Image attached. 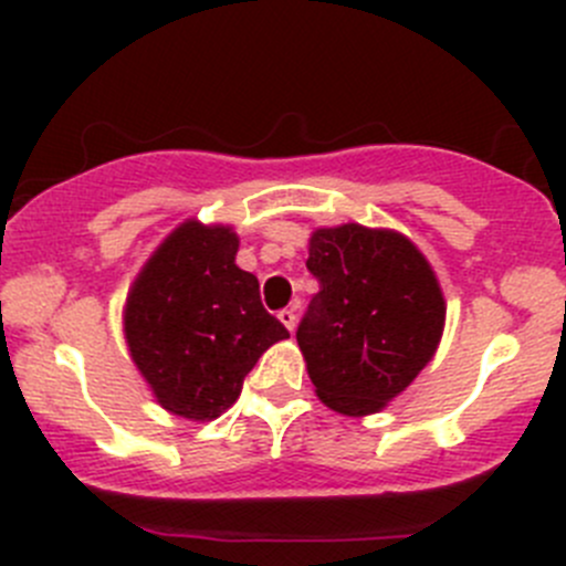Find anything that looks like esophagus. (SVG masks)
<instances>
[{"label":"esophagus","instance_id":"esophagus-1","mask_svg":"<svg viewBox=\"0 0 566 566\" xmlns=\"http://www.w3.org/2000/svg\"><path fill=\"white\" fill-rule=\"evenodd\" d=\"M279 319H282L284 328L293 331L295 328V310H282V312H279Z\"/></svg>","mask_w":566,"mask_h":566}]
</instances>
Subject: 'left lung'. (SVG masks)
Wrapping results in <instances>:
<instances>
[{
	"label": "left lung",
	"instance_id": "left-lung-1",
	"mask_svg": "<svg viewBox=\"0 0 566 566\" xmlns=\"http://www.w3.org/2000/svg\"><path fill=\"white\" fill-rule=\"evenodd\" d=\"M310 301L295 339L317 397L367 416L413 384L443 334L441 287L421 251L389 230L342 224L310 241Z\"/></svg>",
	"mask_w": 566,
	"mask_h": 566
}]
</instances>
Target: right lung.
Listing matches in <instances>:
<instances>
[{
  "mask_svg": "<svg viewBox=\"0 0 566 566\" xmlns=\"http://www.w3.org/2000/svg\"><path fill=\"white\" fill-rule=\"evenodd\" d=\"M235 254L230 227L186 221L150 256L125 304L130 358L158 402L182 419L224 413L256 358L290 336Z\"/></svg>",
  "mask_w": 566,
  "mask_h": 566,
  "instance_id": "add662e5",
  "label": "right lung"
}]
</instances>
